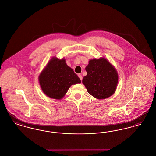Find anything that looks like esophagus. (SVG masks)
<instances>
[{
  "label": "esophagus",
  "mask_w": 156,
  "mask_h": 156,
  "mask_svg": "<svg viewBox=\"0 0 156 156\" xmlns=\"http://www.w3.org/2000/svg\"><path fill=\"white\" fill-rule=\"evenodd\" d=\"M78 75V77L80 78V80L82 81V75L79 74Z\"/></svg>",
  "instance_id": "esophagus-1"
}]
</instances>
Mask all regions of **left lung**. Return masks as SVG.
<instances>
[{"label": "left lung", "mask_w": 156, "mask_h": 156, "mask_svg": "<svg viewBox=\"0 0 156 156\" xmlns=\"http://www.w3.org/2000/svg\"><path fill=\"white\" fill-rule=\"evenodd\" d=\"M87 75L82 83L90 95L98 99L112 96L116 91L118 74L116 68L105 58L89 60L85 68Z\"/></svg>", "instance_id": "left-lung-1"}]
</instances>
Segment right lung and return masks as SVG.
Here are the masks:
<instances>
[{
	"mask_svg": "<svg viewBox=\"0 0 156 156\" xmlns=\"http://www.w3.org/2000/svg\"><path fill=\"white\" fill-rule=\"evenodd\" d=\"M43 92L47 97L61 99L65 96L72 85L81 83V80L68 67L64 58L52 57L38 76Z\"/></svg>",
	"mask_w": 156,
	"mask_h": 156,
	"instance_id": "right-lung-1",
	"label": "right lung"
}]
</instances>
